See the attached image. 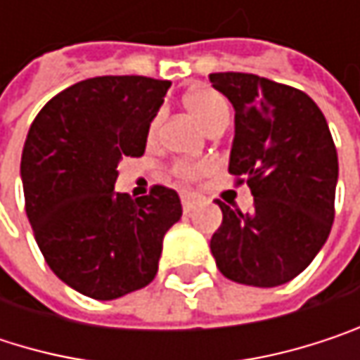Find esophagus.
Listing matches in <instances>:
<instances>
[{"instance_id": "34e87169", "label": "esophagus", "mask_w": 360, "mask_h": 360, "mask_svg": "<svg viewBox=\"0 0 360 360\" xmlns=\"http://www.w3.org/2000/svg\"><path fill=\"white\" fill-rule=\"evenodd\" d=\"M198 202H200V195H198V193H191V191L181 193V204H183V210H185V212L193 210V206H195Z\"/></svg>"}]
</instances>
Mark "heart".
<instances>
[{
	"mask_svg": "<svg viewBox=\"0 0 360 360\" xmlns=\"http://www.w3.org/2000/svg\"><path fill=\"white\" fill-rule=\"evenodd\" d=\"M183 106L187 110V114L206 131H219L225 129L229 122V106L225 104V100L221 96H217L214 91L208 89H195L191 94H187L183 98ZM160 127V114H156L150 122V137L158 131ZM206 167L204 165H179L177 167V175L183 179H193L200 173H204Z\"/></svg>",
	"mask_w": 360,
	"mask_h": 360,
	"instance_id": "b5f03b06",
	"label": "heart"
}]
</instances>
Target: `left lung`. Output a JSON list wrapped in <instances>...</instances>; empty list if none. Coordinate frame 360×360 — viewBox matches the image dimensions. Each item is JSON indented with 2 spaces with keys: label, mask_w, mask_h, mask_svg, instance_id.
<instances>
[{
  "label": "left lung",
  "mask_w": 360,
  "mask_h": 360,
  "mask_svg": "<svg viewBox=\"0 0 360 360\" xmlns=\"http://www.w3.org/2000/svg\"><path fill=\"white\" fill-rule=\"evenodd\" d=\"M208 79L236 110L229 173L248 181L254 195L252 212L217 202L223 223L210 252L236 283H288L313 262L333 223L338 152L327 120L290 85L246 72Z\"/></svg>",
  "instance_id": "1"
}]
</instances>
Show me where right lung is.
<instances>
[{"label": "right lung", "mask_w": 360, "mask_h": 360, "mask_svg": "<svg viewBox=\"0 0 360 360\" xmlns=\"http://www.w3.org/2000/svg\"><path fill=\"white\" fill-rule=\"evenodd\" d=\"M171 81L94 77L51 98L33 120L20 160L27 217L49 269L72 290L114 300L158 273L165 233L181 219L175 189L114 191L122 156L146 152Z\"/></svg>", "instance_id": "add662e5"}]
</instances>
